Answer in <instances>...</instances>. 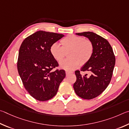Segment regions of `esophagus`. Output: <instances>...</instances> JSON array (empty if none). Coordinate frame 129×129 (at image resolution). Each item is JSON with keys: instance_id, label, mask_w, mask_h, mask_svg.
<instances>
[{"instance_id": "34e87169", "label": "esophagus", "mask_w": 129, "mask_h": 129, "mask_svg": "<svg viewBox=\"0 0 129 129\" xmlns=\"http://www.w3.org/2000/svg\"><path fill=\"white\" fill-rule=\"evenodd\" d=\"M73 74V73H71V72H69V71H66V74L67 76L70 75V74Z\"/></svg>"}]
</instances>
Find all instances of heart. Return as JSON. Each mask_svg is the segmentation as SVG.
<instances>
[{"label":"heart","mask_w":129,"mask_h":129,"mask_svg":"<svg viewBox=\"0 0 129 129\" xmlns=\"http://www.w3.org/2000/svg\"><path fill=\"white\" fill-rule=\"evenodd\" d=\"M62 46L54 43L50 47V52L53 57L58 62L64 58L66 53L68 54L67 59L59 64L60 69L67 71L76 69L80 64L83 66L89 62L93 54L94 46L91 41L75 35H69L61 40Z\"/></svg>","instance_id":"1"}]
</instances>
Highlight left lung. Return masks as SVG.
<instances>
[{
  "mask_svg": "<svg viewBox=\"0 0 129 129\" xmlns=\"http://www.w3.org/2000/svg\"><path fill=\"white\" fill-rule=\"evenodd\" d=\"M91 41L94 46L90 60L81 68L82 71L90 73L82 76L80 71L75 73L76 80L74 84L76 94L80 98L90 100L96 98L107 88L111 80L116 58L112 47L108 41L91 31L76 33Z\"/></svg>",
  "mask_w": 129,
  "mask_h": 129,
  "instance_id": "obj_1",
  "label": "left lung"
}]
</instances>
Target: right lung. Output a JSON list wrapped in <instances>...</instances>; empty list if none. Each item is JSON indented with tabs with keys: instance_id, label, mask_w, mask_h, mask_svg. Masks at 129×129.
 <instances>
[{
	"instance_id": "obj_1",
	"label": "right lung",
	"mask_w": 129,
	"mask_h": 129,
	"mask_svg": "<svg viewBox=\"0 0 129 129\" xmlns=\"http://www.w3.org/2000/svg\"><path fill=\"white\" fill-rule=\"evenodd\" d=\"M64 36L39 30L26 37L20 47L18 72L25 88L36 100L47 101L55 96L66 76L63 70H52L58 63L50 52L51 45Z\"/></svg>"
}]
</instances>
